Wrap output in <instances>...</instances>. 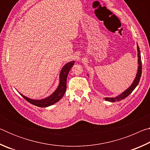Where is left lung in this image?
Returning a JSON list of instances; mask_svg holds the SVG:
<instances>
[{
    "instance_id": "left-lung-1",
    "label": "left lung",
    "mask_w": 150,
    "mask_h": 150,
    "mask_svg": "<svg viewBox=\"0 0 150 150\" xmlns=\"http://www.w3.org/2000/svg\"><path fill=\"white\" fill-rule=\"evenodd\" d=\"M138 73H137L136 77L135 80L133 82L132 84L129 87L128 89L126 91H124L123 93H122L120 96H117L116 98H105V99L107 101H110V102H116V101H120L121 100H123L127 97L132 92V91L134 90V88L136 87V86L138 85L139 81L140 80V77L142 75V60H141V55H140V51H139V46L138 45Z\"/></svg>"
}]
</instances>
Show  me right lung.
<instances>
[{
  "label": "right lung",
  "mask_w": 150,
  "mask_h": 150,
  "mask_svg": "<svg viewBox=\"0 0 150 150\" xmlns=\"http://www.w3.org/2000/svg\"><path fill=\"white\" fill-rule=\"evenodd\" d=\"M75 62H71L67 63V64L64 65V67L62 68L60 73V83L58 86L56 91L52 94V95L48 96L47 98L42 100H32L24 96L23 95L20 94L21 96L25 100H26L28 102L32 104L33 105L39 106V107H47V106L54 105L57 101H59L61 98L63 97L65 93L66 88H67V77L69 74V72L73 65Z\"/></svg>",
  "instance_id": "add662e5"
}]
</instances>
